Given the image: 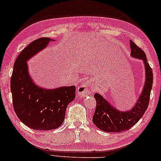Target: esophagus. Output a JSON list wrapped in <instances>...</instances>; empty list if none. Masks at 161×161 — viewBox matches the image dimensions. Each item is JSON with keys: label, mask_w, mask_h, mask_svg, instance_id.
Segmentation results:
<instances>
[{"label": "esophagus", "mask_w": 161, "mask_h": 161, "mask_svg": "<svg viewBox=\"0 0 161 161\" xmlns=\"http://www.w3.org/2000/svg\"><path fill=\"white\" fill-rule=\"evenodd\" d=\"M92 92V89L90 87V84L89 81H85L77 88V94L79 95L84 96L87 94H90Z\"/></svg>", "instance_id": "esophagus-1"}]
</instances>
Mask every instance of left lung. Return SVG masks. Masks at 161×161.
I'll return each mask as SVG.
<instances>
[{"instance_id":"8db88e82","label":"left lung","mask_w":161,"mask_h":161,"mask_svg":"<svg viewBox=\"0 0 161 161\" xmlns=\"http://www.w3.org/2000/svg\"><path fill=\"white\" fill-rule=\"evenodd\" d=\"M131 56L142 59L145 66V83L137 102L131 110L120 111L109 103L98 93L94 95L96 108L92 122L100 130L105 132H121L129 130L137 123L145 114L150 101L153 87V74L152 69L147 63L145 52L130 40Z\"/></svg>"}]
</instances>
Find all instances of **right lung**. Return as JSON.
I'll use <instances>...</instances> for the list:
<instances>
[{
    "label": "right lung",
    "mask_w": 161,
    "mask_h": 161,
    "mask_svg": "<svg viewBox=\"0 0 161 161\" xmlns=\"http://www.w3.org/2000/svg\"><path fill=\"white\" fill-rule=\"evenodd\" d=\"M50 41L54 40L41 37L30 43L16 58L11 78L14 111L23 124L35 130L58 128L67 106L76 97L75 86L46 90L36 85L29 74L27 61Z\"/></svg>",
    "instance_id": "add662e5"
}]
</instances>
